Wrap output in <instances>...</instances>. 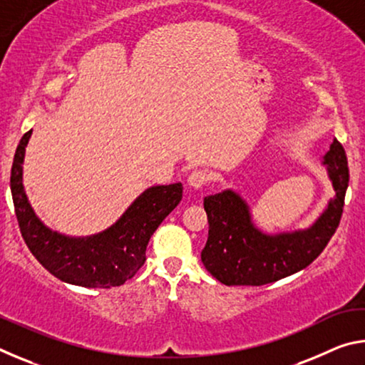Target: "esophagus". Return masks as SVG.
Here are the masks:
<instances>
[{"instance_id":"obj_1","label":"esophagus","mask_w":365,"mask_h":365,"mask_svg":"<svg viewBox=\"0 0 365 365\" xmlns=\"http://www.w3.org/2000/svg\"><path fill=\"white\" fill-rule=\"evenodd\" d=\"M209 180H211V178H209V174H206L205 170H195L188 175L187 182L193 190H200L205 187V185H207Z\"/></svg>"}]
</instances>
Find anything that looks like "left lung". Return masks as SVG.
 I'll list each match as a JSON object with an SVG mask.
<instances>
[{
	"label": "left lung",
	"instance_id": "1",
	"mask_svg": "<svg viewBox=\"0 0 365 365\" xmlns=\"http://www.w3.org/2000/svg\"><path fill=\"white\" fill-rule=\"evenodd\" d=\"M324 164L335 197L306 230L265 235L252 225L250 207L232 190L205 197L209 235L201 261L209 274L227 287H261L306 269L329 245L341 220L349 183L344 148L333 140Z\"/></svg>",
	"mask_w": 365,
	"mask_h": 365
}]
</instances>
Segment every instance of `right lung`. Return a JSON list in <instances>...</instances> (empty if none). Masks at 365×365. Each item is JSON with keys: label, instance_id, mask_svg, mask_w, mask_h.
Here are the masks:
<instances>
[{"label": "right lung", "instance_id": "1", "mask_svg": "<svg viewBox=\"0 0 365 365\" xmlns=\"http://www.w3.org/2000/svg\"><path fill=\"white\" fill-rule=\"evenodd\" d=\"M32 130L19 141L11 169V193L22 238L43 267L56 279L86 288L123 285L146 261V246L182 201V183L143 191L113 227L93 237L71 238L49 230L36 217L22 185V163Z\"/></svg>", "mask_w": 365, "mask_h": 365}]
</instances>
